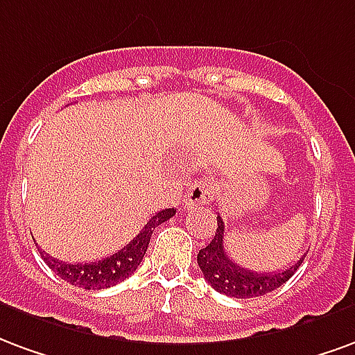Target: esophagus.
Returning <instances> with one entry per match:
<instances>
[{"instance_id": "1", "label": "esophagus", "mask_w": 355, "mask_h": 355, "mask_svg": "<svg viewBox=\"0 0 355 355\" xmlns=\"http://www.w3.org/2000/svg\"><path fill=\"white\" fill-rule=\"evenodd\" d=\"M211 195H214V185L209 181H195L185 191V208H195L209 202Z\"/></svg>"}]
</instances>
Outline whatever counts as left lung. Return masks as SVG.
<instances>
[{
	"label": "left lung",
	"instance_id": "left-lung-1",
	"mask_svg": "<svg viewBox=\"0 0 355 355\" xmlns=\"http://www.w3.org/2000/svg\"><path fill=\"white\" fill-rule=\"evenodd\" d=\"M225 223L221 217L217 216V231L214 240L206 248L198 252V266L202 270L204 278L209 286L219 293L229 295L234 299H252L261 295L270 293L274 289L284 286L293 272L301 266L304 255L286 270L278 272H255L248 270L244 266L236 265L234 261L227 257L225 252Z\"/></svg>",
	"mask_w": 355,
	"mask_h": 355
}]
</instances>
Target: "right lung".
I'll use <instances>...</instances> for the list:
<instances>
[{"mask_svg":"<svg viewBox=\"0 0 355 355\" xmlns=\"http://www.w3.org/2000/svg\"><path fill=\"white\" fill-rule=\"evenodd\" d=\"M174 216V208L162 209L159 214H155L130 244H126L117 253H113L105 259L96 261V263L71 265V263L54 259L45 252H41V257L45 259L49 268H53L62 280L69 282L71 286L83 287V289H105V287H111L119 282L126 280L130 274H134V270L138 268L144 255H146L155 227H159L160 223H164Z\"/></svg>","mask_w":355,"mask_h":355,"instance_id":"add662e5","label":"right lung"}]
</instances>
